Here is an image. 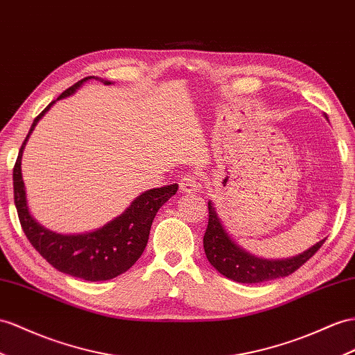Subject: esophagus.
<instances>
[{
	"label": "esophagus",
	"instance_id": "1",
	"mask_svg": "<svg viewBox=\"0 0 355 355\" xmlns=\"http://www.w3.org/2000/svg\"><path fill=\"white\" fill-rule=\"evenodd\" d=\"M199 187H201V184H199L198 178L192 174L183 175V178L180 180V190L183 193H196Z\"/></svg>",
	"mask_w": 355,
	"mask_h": 355
}]
</instances>
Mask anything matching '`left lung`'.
I'll return each instance as SVG.
<instances>
[{
  "mask_svg": "<svg viewBox=\"0 0 355 355\" xmlns=\"http://www.w3.org/2000/svg\"><path fill=\"white\" fill-rule=\"evenodd\" d=\"M324 116L327 118V115ZM324 241L325 239L293 258H259L244 250L234 241L228 231H226L219 214H217L214 204L208 201V225L204 235L205 255L208 262L220 275L234 282H240V284H261V282L275 280L293 275L295 270H298L320 250Z\"/></svg>",
  "mask_w": 355,
  "mask_h": 355,
  "instance_id": "8db88e82",
  "label": "left lung"
}]
</instances>
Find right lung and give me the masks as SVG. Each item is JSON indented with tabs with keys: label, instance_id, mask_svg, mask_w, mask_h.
I'll return each instance as SVG.
<instances>
[{
	"label": "right lung",
	"instance_id": "right-lung-1",
	"mask_svg": "<svg viewBox=\"0 0 355 355\" xmlns=\"http://www.w3.org/2000/svg\"><path fill=\"white\" fill-rule=\"evenodd\" d=\"M91 79L102 80L105 85L112 84L111 80H103L94 76L80 79L75 85L67 88L57 100L51 102L33 121L13 168V190L22 230L34 249L58 271L84 280L98 282L123 275L141 258L148 243L154 217H156L159 208L177 193L178 184L145 190L133 199L132 204L120 216L94 231L83 234H60L48 230L46 226L35 220L28 207L21 168L26 141L30 139V135L42 120V116L58 100L75 94L87 80Z\"/></svg>",
	"mask_w": 355,
	"mask_h": 355
}]
</instances>
